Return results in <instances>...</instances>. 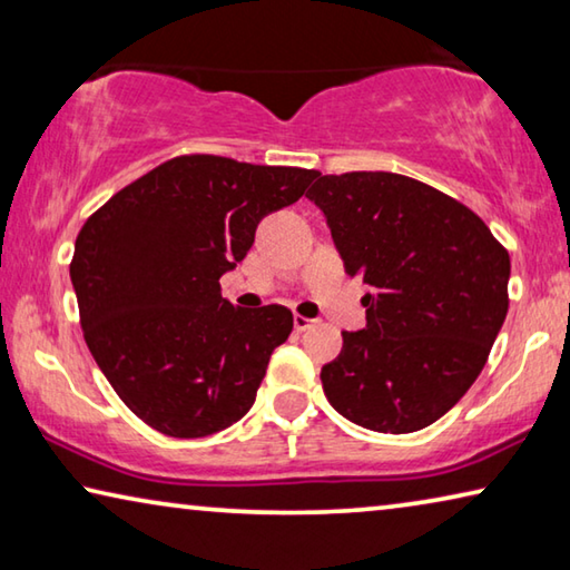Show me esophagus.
<instances>
[{"label": "esophagus", "mask_w": 570, "mask_h": 570, "mask_svg": "<svg viewBox=\"0 0 570 570\" xmlns=\"http://www.w3.org/2000/svg\"><path fill=\"white\" fill-rule=\"evenodd\" d=\"M308 326H314V320H306V316H294V330L296 332H306Z\"/></svg>", "instance_id": "1"}]
</instances>
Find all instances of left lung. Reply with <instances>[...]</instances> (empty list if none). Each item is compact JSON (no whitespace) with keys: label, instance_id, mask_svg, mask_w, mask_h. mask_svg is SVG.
Segmentation results:
<instances>
[{"label":"left lung","instance_id":"left-lung-1","mask_svg":"<svg viewBox=\"0 0 570 570\" xmlns=\"http://www.w3.org/2000/svg\"><path fill=\"white\" fill-rule=\"evenodd\" d=\"M350 276H362L366 326L342 332L322 366L332 407L374 432L422 430L455 407L488 362L508 314L510 256L478 214L407 176H316Z\"/></svg>","mask_w":570,"mask_h":570}]
</instances>
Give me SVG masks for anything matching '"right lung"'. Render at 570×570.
<instances>
[{"mask_svg":"<svg viewBox=\"0 0 570 570\" xmlns=\"http://www.w3.org/2000/svg\"><path fill=\"white\" fill-rule=\"evenodd\" d=\"M320 173L178 156L85 220L70 278L85 342L130 412L170 438H206L250 410L288 340L286 306L238 308L218 278L244 262L264 216Z\"/></svg>","mask_w":570,"mask_h":570,"instance_id":"obj_1","label":"right lung"}]
</instances>
